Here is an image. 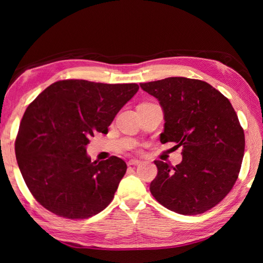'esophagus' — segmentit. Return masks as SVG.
Masks as SVG:
<instances>
[{"label": "esophagus", "mask_w": 263, "mask_h": 263, "mask_svg": "<svg viewBox=\"0 0 263 263\" xmlns=\"http://www.w3.org/2000/svg\"><path fill=\"white\" fill-rule=\"evenodd\" d=\"M141 164V160H138V159H130L128 160L127 165L128 166H137V165H140Z\"/></svg>", "instance_id": "obj_1"}]
</instances>
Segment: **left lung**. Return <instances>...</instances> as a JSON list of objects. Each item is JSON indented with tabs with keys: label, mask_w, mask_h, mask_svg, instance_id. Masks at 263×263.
Instances as JSON below:
<instances>
[{
	"label": "left lung",
	"mask_w": 263,
	"mask_h": 263,
	"mask_svg": "<svg viewBox=\"0 0 263 263\" xmlns=\"http://www.w3.org/2000/svg\"><path fill=\"white\" fill-rule=\"evenodd\" d=\"M164 111L160 142L182 147L176 166L155 160L150 192L165 208L200 215L230 193L241 170L245 138L230 100L209 83L183 77L140 83Z\"/></svg>",
	"instance_id": "obj_1"
}]
</instances>
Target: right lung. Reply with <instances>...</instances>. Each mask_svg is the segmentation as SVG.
Masks as SVG:
<instances>
[{"instance_id":"add662e5","label":"right lung","mask_w":263,"mask_h":263,"mask_svg":"<svg viewBox=\"0 0 263 263\" xmlns=\"http://www.w3.org/2000/svg\"><path fill=\"white\" fill-rule=\"evenodd\" d=\"M138 90L137 83L61 80L28 106L15 157L28 189L44 208L69 219H86L110 203L126 172L125 161L116 156L91 161L86 147L93 133L108 132Z\"/></svg>"}]
</instances>
